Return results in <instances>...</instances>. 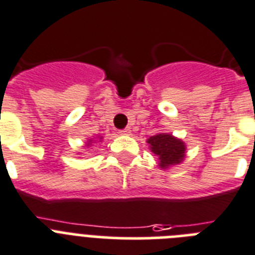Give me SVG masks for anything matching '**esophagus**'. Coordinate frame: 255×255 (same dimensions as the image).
I'll return each instance as SVG.
<instances>
[{
    "instance_id": "esophagus-1",
    "label": "esophagus",
    "mask_w": 255,
    "mask_h": 255,
    "mask_svg": "<svg viewBox=\"0 0 255 255\" xmlns=\"http://www.w3.org/2000/svg\"><path fill=\"white\" fill-rule=\"evenodd\" d=\"M130 132H132V130H130V128L128 127V128H125L123 130H121V134H126V136H129Z\"/></svg>"
}]
</instances>
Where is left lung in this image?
Listing matches in <instances>:
<instances>
[{
    "label": "left lung",
    "instance_id": "obj_1",
    "mask_svg": "<svg viewBox=\"0 0 255 255\" xmlns=\"http://www.w3.org/2000/svg\"><path fill=\"white\" fill-rule=\"evenodd\" d=\"M149 149L158 156L159 168L169 169L173 165L181 164L186 156V143L172 133H156L147 138Z\"/></svg>",
    "mask_w": 255,
    "mask_h": 255
}]
</instances>
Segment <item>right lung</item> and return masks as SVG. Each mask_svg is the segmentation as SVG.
I'll list each match as a JSON object with an SVG mask.
<instances>
[{
	"label": "right lung",
	"mask_w": 255,
	"mask_h": 255,
	"mask_svg": "<svg viewBox=\"0 0 255 255\" xmlns=\"http://www.w3.org/2000/svg\"><path fill=\"white\" fill-rule=\"evenodd\" d=\"M103 141V136H97V137H94V138H88L87 142L85 143L86 149H88L90 146H92L94 143H97V142H101Z\"/></svg>",
	"instance_id": "add662e5"
}]
</instances>
